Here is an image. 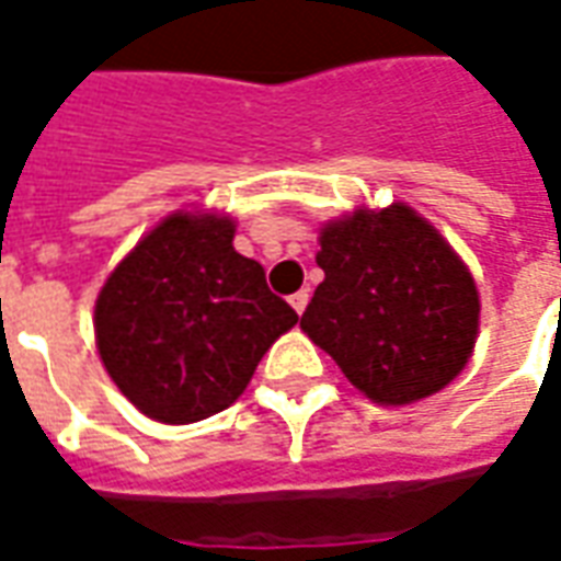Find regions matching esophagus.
I'll return each instance as SVG.
<instances>
[{"instance_id":"34e87169","label":"esophagus","mask_w":561,"mask_h":561,"mask_svg":"<svg viewBox=\"0 0 561 561\" xmlns=\"http://www.w3.org/2000/svg\"><path fill=\"white\" fill-rule=\"evenodd\" d=\"M288 300H291L294 312H297V316H304L306 304H309V291H306V288H300V291L291 294V297H288Z\"/></svg>"}]
</instances>
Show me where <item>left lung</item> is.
Masks as SVG:
<instances>
[{
  "mask_svg": "<svg viewBox=\"0 0 561 561\" xmlns=\"http://www.w3.org/2000/svg\"><path fill=\"white\" fill-rule=\"evenodd\" d=\"M316 261L324 282L300 328L369 400H423L469 364L481 312L474 279L412 207L330 221Z\"/></svg>",
  "mask_w": 561,
  "mask_h": 561,
  "instance_id": "left-lung-1",
  "label": "left lung"
}]
</instances>
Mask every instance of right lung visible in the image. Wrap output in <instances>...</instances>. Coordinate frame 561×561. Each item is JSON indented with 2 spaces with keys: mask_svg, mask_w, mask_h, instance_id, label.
I'll use <instances>...</instances> for the list:
<instances>
[{
  "mask_svg": "<svg viewBox=\"0 0 561 561\" xmlns=\"http://www.w3.org/2000/svg\"><path fill=\"white\" fill-rule=\"evenodd\" d=\"M297 312L233 249L228 216L173 213L104 282L95 342L140 412L195 423L225 412Z\"/></svg>",
  "mask_w": 561,
  "mask_h": 561,
  "instance_id": "obj_1",
  "label": "right lung"
}]
</instances>
